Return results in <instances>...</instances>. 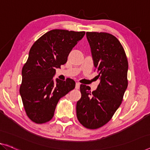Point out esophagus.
Here are the masks:
<instances>
[{"label":"esophagus","instance_id":"34e87169","mask_svg":"<svg viewBox=\"0 0 150 150\" xmlns=\"http://www.w3.org/2000/svg\"><path fill=\"white\" fill-rule=\"evenodd\" d=\"M80 88V83L79 82H77L75 84V88L76 89H79Z\"/></svg>","mask_w":150,"mask_h":150}]
</instances>
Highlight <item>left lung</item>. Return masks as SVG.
I'll use <instances>...</instances> for the list:
<instances>
[{
	"label": "left lung",
	"instance_id": "1",
	"mask_svg": "<svg viewBox=\"0 0 150 150\" xmlns=\"http://www.w3.org/2000/svg\"><path fill=\"white\" fill-rule=\"evenodd\" d=\"M86 37L100 83L92 92L89 86H80L81 98L76 112L83 126L96 129L106 124L121 104L128 86V61L123 47L113 35L87 32Z\"/></svg>",
	"mask_w": 150,
	"mask_h": 150
}]
</instances>
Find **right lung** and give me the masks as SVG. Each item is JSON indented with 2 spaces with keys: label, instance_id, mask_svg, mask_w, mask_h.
<instances>
[{
  "label": "right lung",
  "instance_id": "right-lung-1",
  "mask_svg": "<svg viewBox=\"0 0 150 150\" xmlns=\"http://www.w3.org/2000/svg\"><path fill=\"white\" fill-rule=\"evenodd\" d=\"M85 32L49 31L35 42L22 69L19 93L28 117L38 124L52 119L60 98L75 87L74 80L53 77L56 69L65 64L73 47Z\"/></svg>",
  "mask_w": 150,
  "mask_h": 150
}]
</instances>
